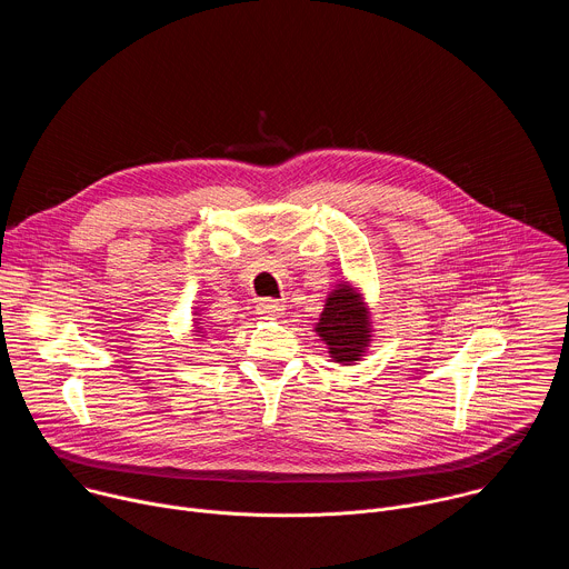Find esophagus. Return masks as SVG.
<instances>
[{
    "label": "esophagus",
    "instance_id": "1",
    "mask_svg": "<svg viewBox=\"0 0 569 569\" xmlns=\"http://www.w3.org/2000/svg\"><path fill=\"white\" fill-rule=\"evenodd\" d=\"M286 310V306L281 301H274V299H261L257 303V312L261 317H281Z\"/></svg>",
    "mask_w": 569,
    "mask_h": 569
}]
</instances>
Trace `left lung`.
Returning a JSON list of instances; mask_svg holds the SVG:
<instances>
[{
  "mask_svg": "<svg viewBox=\"0 0 569 569\" xmlns=\"http://www.w3.org/2000/svg\"><path fill=\"white\" fill-rule=\"evenodd\" d=\"M312 331L327 345L336 365L351 367L362 362L373 342V317L362 288L349 279L338 281Z\"/></svg>",
  "mask_w": 569,
  "mask_h": 569,
  "instance_id": "8db88e82",
  "label": "left lung"
}]
</instances>
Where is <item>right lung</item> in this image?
Listing matches in <instances>:
<instances>
[{
  "label": "right lung",
  "mask_w": 569,
  "mask_h": 569,
  "mask_svg": "<svg viewBox=\"0 0 569 569\" xmlns=\"http://www.w3.org/2000/svg\"><path fill=\"white\" fill-rule=\"evenodd\" d=\"M200 310H202V308H196V310H193V336H196V340L202 345V342H207L209 331H207V323H204Z\"/></svg>",
  "instance_id": "add662e5"
}]
</instances>
